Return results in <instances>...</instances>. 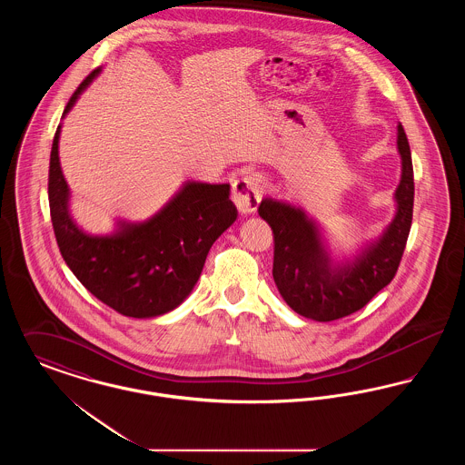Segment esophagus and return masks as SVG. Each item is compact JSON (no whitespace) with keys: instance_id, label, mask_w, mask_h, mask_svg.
I'll list each match as a JSON object with an SVG mask.
<instances>
[{"instance_id":"1","label":"esophagus","mask_w":465,"mask_h":465,"mask_svg":"<svg viewBox=\"0 0 465 465\" xmlns=\"http://www.w3.org/2000/svg\"><path fill=\"white\" fill-rule=\"evenodd\" d=\"M263 197V184L256 174H245L237 179L232 188V199L235 202L239 213L251 214L258 209Z\"/></svg>"}]
</instances>
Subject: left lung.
Wrapping results in <instances>:
<instances>
[{"mask_svg":"<svg viewBox=\"0 0 465 465\" xmlns=\"http://www.w3.org/2000/svg\"><path fill=\"white\" fill-rule=\"evenodd\" d=\"M398 150L402 173L396 190V218L352 262L332 260L319 224L305 211L279 200H262L258 213L273 232V281L296 313L319 322L347 317L368 305L394 279L410 235L415 200L411 152L402 125L398 127Z\"/></svg>","mask_w":465,"mask_h":465,"instance_id":"8db88e82","label":"left lung"}]
</instances>
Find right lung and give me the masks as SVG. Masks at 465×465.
Masks as SVG:
<instances>
[{"mask_svg":"<svg viewBox=\"0 0 465 465\" xmlns=\"http://www.w3.org/2000/svg\"><path fill=\"white\" fill-rule=\"evenodd\" d=\"M99 71L94 69L74 90L64 114ZM59 135L61 125L50 152L48 202L66 265L97 300L122 315L143 319L176 309L197 284L211 245L237 220L230 184L186 183L150 222L124 223L113 235L92 237L76 226L67 209Z\"/></svg>","mask_w":465,"mask_h":465,"instance_id":"1","label":"right lung"}]
</instances>
